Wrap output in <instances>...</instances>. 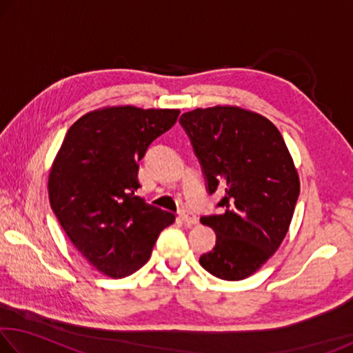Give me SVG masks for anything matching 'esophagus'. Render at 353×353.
Segmentation results:
<instances>
[{
  "instance_id": "esophagus-1",
  "label": "esophagus",
  "mask_w": 353,
  "mask_h": 353,
  "mask_svg": "<svg viewBox=\"0 0 353 353\" xmlns=\"http://www.w3.org/2000/svg\"><path fill=\"white\" fill-rule=\"evenodd\" d=\"M179 216H181L183 223L188 225H194L196 223H198V216H196V214L191 210H188V208H183V210H181Z\"/></svg>"
}]
</instances>
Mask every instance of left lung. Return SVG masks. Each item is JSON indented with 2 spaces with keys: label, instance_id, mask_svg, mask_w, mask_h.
Instances as JSON below:
<instances>
[{
  "label": "left lung",
  "instance_id": "obj_1",
  "mask_svg": "<svg viewBox=\"0 0 353 353\" xmlns=\"http://www.w3.org/2000/svg\"><path fill=\"white\" fill-rule=\"evenodd\" d=\"M181 124L205 172L208 193H223L221 213L201 218L216 234L201 266L223 280L252 276L285 240L301 191L283 137L266 117L238 105L185 112Z\"/></svg>",
  "mask_w": 353,
  "mask_h": 353
}]
</instances>
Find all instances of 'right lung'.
I'll list each match as a JSON object with an SVG mask.
<instances>
[{
    "instance_id": "add662e5",
    "label": "right lung",
    "mask_w": 353,
    "mask_h": 353,
    "mask_svg": "<svg viewBox=\"0 0 353 353\" xmlns=\"http://www.w3.org/2000/svg\"><path fill=\"white\" fill-rule=\"evenodd\" d=\"M179 109L107 105L68 129L48 176L52 212L90 265L112 279L128 277L151 256L174 213L146 204L139 162L148 146L174 126Z\"/></svg>"
}]
</instances>
